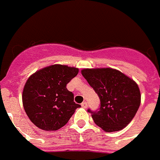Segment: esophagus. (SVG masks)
<instances>
[{
  "instance_id": "obj_1",
  "label": "esophagus",
  "mask_w": 160,
  "mask_h": 160,
  "mask_svg": "<svg viewBox=\"0 0 160 160\" xmlns=\"http://www.w3.org/2000/svg\"><path fill=\"white\" fill-rule=\"evenodd\" d=\"M81 106L83 107V108H84V109H86V108L88 107V103H87L86 101H84V102L81 104Z\"/></svg>"
}]
</instances>
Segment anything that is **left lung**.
<instances>
[{"label":"left lung","instance_id":"8db88e82","mask_svg":"<svg viewBox=\"0 0 160 160\" xmlns=\"http://www.w3.org/2000/svg\"><path fill=\"white\" fill-rule=\"evenodd\" d=\"M81 73L100 98L99 109H88L94 122L106 132L126 127L135 116L141 102L137 84L112 68L84 69Z\"/></svg>","mask_w":160,"mask_h":160}]
</instances>
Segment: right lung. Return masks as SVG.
Masks as SVG:
<instances>
[{"instance_id":"obj_1","label":"right lung","mask_w":160,"mask_h":160,"mask_svg":"<svg viewBox=\"0 0 160 160\" xmlns=\"http://www.w3.org/2000/svg\"><path fill=\"white\" fill-rule=\"evenodd\" d=\"M78 74V68L55 64L30 76L22 92L26 114L33 123L44 130H56L67 124L80 105L67 84Z\"/></svg>"}]
</instances>
